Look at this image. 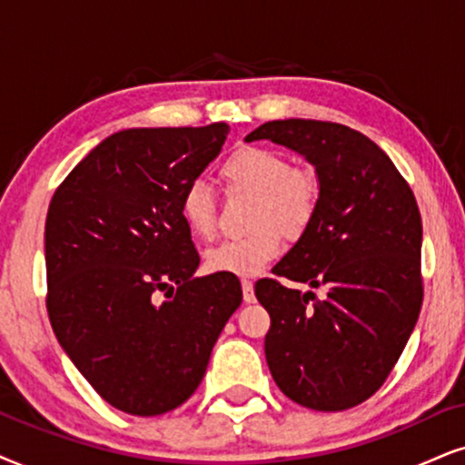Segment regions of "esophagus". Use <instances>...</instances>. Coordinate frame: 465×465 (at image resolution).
<instances>
[{
    "label": "esophagus",
    "instance_id": "34e87169",
    "mask_svg": "<svg viewBox=\"0 0 465 465\" xmlns=\"http://www.w3.org/2000/svg\"><path fill=\"white\" fill-rule=\"evenodd\" d=\"M242 296H244V302H255V290H252V283L251 281H242Z\"/></svg>",
    "mask_w": 465,
    "mask_h": 465
}]
</instances>
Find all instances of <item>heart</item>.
Wrapping results in <instances>:
<instances>
[{
  "label": "heart",
  "mask_w": 465,
  "mask_h": 465,
  "mask_svg": "<svg viewBox=\"0 0 465 465\" xmlns=\"http://www.w3.org/2000/svg\"><path fill=\"white\" fill-rule=\"evenodd\" d=\"M219 175L227 191L255 197L251 208L249 236L225 240L205 252L213 272L233 276L260 274L274 260L285 238H298L313 223L320 203V182L311 169L292 167L283 152L260 145H242L223 161ZM180 216L195 238L210 240L216 232V202L213 191L193 182L180 197Z\"/></svg>",
  "instance_id": "obj_1"
}]
</instances>
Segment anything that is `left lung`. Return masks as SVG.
<instances>
[{
	"instance_id": "8db88e82",
	"label": "left lung",
	"mask_w": 465,
	"mask_h": 465,
	"mask_svg": "<svg viewBox=\"0 0 465 465\" xmlns=\"http://www.w3.org/2000/svg\"><path fill=\"white\" fill-rule=\"evenodd\" d=\"M260 139L307 158L320 182L313 223L272 272L328 290L315 301L313 292L257 281L270 313L268 369L292 401L341 412L384 384L419 320V205L384 150L348 126L274 120L244 137Z\"/></svg>"
}]
</instances>
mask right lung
Returning <instances> with one entry per match:
<instances>
[{
	"mask_svg": "<svg viewBox=\"0 0 465 465\" xmlns=\"http://www.w3.org/2000/svg\"><path fill=\"white\" fill-rule=\"evenodd\" d=\"M227 134L225 122L114 133L51 199L45 262L53 332L122 412L156 416L184 403L242 302L238 276H195L199 252L180 216L182 193Z\"/></svg>",
	"mask_w": 465,
	"mask_h": 465,
	"instance_id": "right-lung-1",
	"label": "right lung"
}]
</instances>
